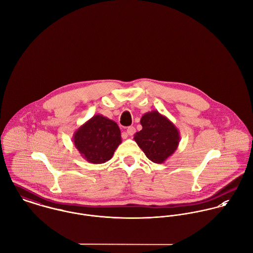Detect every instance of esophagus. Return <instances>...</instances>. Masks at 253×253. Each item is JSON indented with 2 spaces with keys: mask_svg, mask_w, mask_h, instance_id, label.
Here are the masks:
<instances>
[{
  "mask_svg": "<svg viewBox=\"0 0 253 253\" xmlns=\"http://www.w3.org/2000/svg\"><path fill=\"white\" fill-rule=\"evenodd\" d=\"M126 133H127V135L132 136L135 133V128L133 126H128L126 129Z\"/></svg>",
  "mask_w": 253,
  "mask_h": 253,
  "instance_id": "1",
  "label": "esophagus"
}]
</instances>
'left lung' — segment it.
<instances>
[{
  "instance_id": "8db88e82",
  "label": "left lung",
  "mask_w": 253,
  "mask_h": 253,
  "mask_svg": "<svg viewBox=\"0 0 253 253\" xmlns=\"http://www.w3.org/2000/svg\"><path fill=\"white\" fill-rule=\"evenodd\" d=\"M142 129L134 140L146 157L156 164H163L177 149L180 133L174 124L158 111L147 112L140 120Z\"/></svg>"
}]
</instances>
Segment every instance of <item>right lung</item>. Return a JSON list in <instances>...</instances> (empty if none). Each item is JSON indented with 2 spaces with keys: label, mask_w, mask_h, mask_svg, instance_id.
Wrapping results in <instances>:
<instances>
[{
  "label": "right lung",
  "mask_w": 253,
  "mask_h": 253,
  "mask_svg": "<svg viewBox=\"0 0 253 253\" xmlns=\"http://www.w3.org/2000/svg\"><path fill=\"white\" fill-rule=\"evenodd\" d=\"M73 142L88 163L103 164L108 162L122 143L121 130L117 123L97 114L74 132Z\"/></svg>",
  "instance_id": "obj_1"
}]
</instances>
